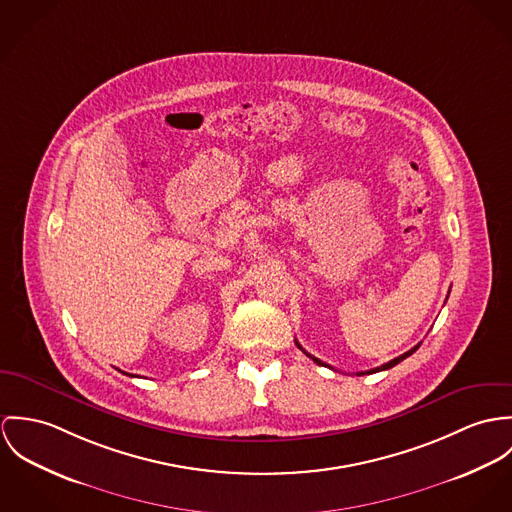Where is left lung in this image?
<instances>
[{
    "mask_svg": "<svg viewBox=\"0 0 512 512\" xmlns=\"http://www.w3.org/2000/svg\"><path fill=\"white\" fill-rule=\"evenodd\" d=\"M296 345H298V347H300V349H302V345H300V343H298V341H296ZM418 347H420V343H418V345H414V347H412V349H408V351H406V353H402V355H398V357H395V359H393V361H389V363H385V365H381V367H377V369H371V371H365V373H367V375H371V373H377V371H385V369H391V367H395V365H397V363H400V361H402V359H406V357H408V355H412V353H414V351H416V349H418ZM302 351H304V349H302ZM304 353H306V351H304ZM306 355H308V357H312V355H310V353H306ZM312 359H314V363H318V365H326V363H324V361H320V359H318V357H312ZM326 367H330V365H326ZM330 369H332V367H330ZM365 373H357V375H365Z\"/></svg>",
    "mask_w": 512,
    "mask_h": 512,
    "instance_id": "8db88e82",
    "label": "left lung"
}]
</instances>
